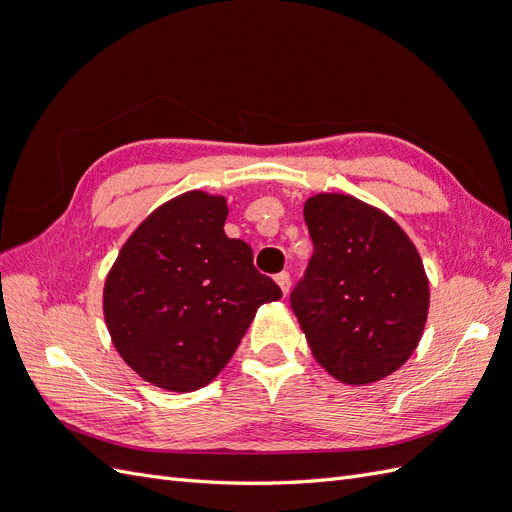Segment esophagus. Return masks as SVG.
I'll return each instance as SVG.
<instances>
[{
    "mask_svg": "<svg viewBox=\"0 0 512 512\" xmlns=\"http://www.w3.org/2000/svg\"><path fill=\"white\" fill-rule=\"evenodd\" d=\"M275 282H277V286L282 288V292H284V294H288V292H290V273H288V271L277 273V275H275Z\"/></svg>",
    "mask_w": 512,
    "mask_h": 512,
    "instance_id": "1",
    "label": "esophagus"
}]
</instances>
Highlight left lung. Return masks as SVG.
<instances>
[{"label":"left lung","instance_id":"obj_1","mask_svg":"<svg viewBox=\"0 0 512 512\" xmlns=\"http://www.w3.org/2000/svg\"><path fill=\"white\" fill-rule=\"evenodd\" d=\"M314 243L290 292L316 361L346 384L382 380L423 335L429 282L414 243L395 220L346 194L307 198Z\"/></svg>","mask_w":512,"mask_h":512}]
</instances>
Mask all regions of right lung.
<instances>
[{"mask_svg": "<svg viewBox=\"0 0 512 512\" xmlns=\"http://www.w3.org/2000/svg\"><path fill=\"white\" fill-rule=\"evenodd\" d=\"M222 196L185 192L153 211L121 247L104 284V320L121 359L143 380L188 393L235 354L262 303L282 297L228 239Z\"/></svg>", "mask_w": 512, "mask_h": 512, "instance_id": "add662e5", "label": "right lung"}]
</instances>
